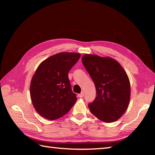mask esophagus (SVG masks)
<instances>
[{"instance_id":"34e87169","label":"esophagus","mask_w":155,"mask_h":155,"mask_svg":"<svg viewBox=\"0 0 155 155\" xmlns=\"http://www.w3.org/2000/svg\"><path fill=\"white\" fill-rule=\"evenodd\" d=\"M78 97H79V98H82V97H83V96H84V93H83V92H82L81 93L78 94Z\"/></svg>"}]
</instances>
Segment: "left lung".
<instances>
[{"label": "left lung", "instance_id": "left-lung-1", "mask_svg": "<svg viewBox=\"0 0 155 155\" xmlns=\"http://www.w3.org/2000/svg\"><path fill=\"white\" fill-rule=\"evenodd\" d=\"M82 62L93 79L97 95L88 104L91 113L105 123H113L127 109L130 86L123 68L114 59L84 54Z\"/></svg>", "mask_w": 155, "mask_h": 155}]
</instances>
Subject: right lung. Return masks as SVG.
Here are the masks:
<instances>
[{
  "label": "right lung",
  "instance_id": "add662e5",
  "mask_svg": "<svg viewBox=\"0 0 155 155\" xmlns=\"http://www.w3.org/2000/svg\"><path fill=\"white\" fill-rule=\"evenodd\" d=\"M81 54L60 52L38 66L32 78L30 94L32 104L42 117L55 120L64 116L77 100L72 92L68 74Z\"/></svg>",
  "mask_w": 155,
  "mask_h": 155
}]
</instances>
